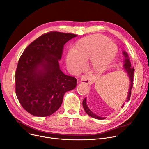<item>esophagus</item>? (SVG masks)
I'll use <instances>...</instances> for the list:
<instances>
[{
  "mask_svg": "<svg viewBox=\"0 0 149 149\" xmlns=\"http://www.w3.org/2000/svg\"><path fill=\"white\" fill-rule=\"evenodd\" d=\"M81 82L84 83V84H91L92 83V81L88 78V76L86 75H83L82 76L81 78Z\"/></svg>",
  "mask_w": 149,
  "mask_h": 149,
  "instance_id": "1",
  "label": "esophagus"
}]
</instances>
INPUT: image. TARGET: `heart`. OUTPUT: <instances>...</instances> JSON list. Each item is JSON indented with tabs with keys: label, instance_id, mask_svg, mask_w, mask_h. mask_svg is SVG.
I'll return each instance as SVG.
<instances>
[{
	"label": "heart",
	"instance_id": "heart-1",
	"mask_svg": "<svg viewBox=\"0 0 149 149\" xmlns=\"http://www.w3.org/2000/svg\"><path fill=\"white\" fill-rule=\"evenodd\" d=\"M117 46L104 35L95 34L84 37L77 42L74 52L67 56V66L73 71H79L83 62L90 59L88 66L91 70L102 71L105 70L114 58Z\"/></svg>",
	"mask_w": 149,
	"mask_h": 149
}]
</instances>
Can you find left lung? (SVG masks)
Masks as SVG:
<instances>
[{
    "instance_id": "1",
    "label": "left lung",
    "mask_w": 149,
    "mask_h": 149,
    "mask_svg": "<svg viewBox=\"0 0 149 149\" xmlns=\"http://www.w3.org/2000/svg\"><path fill=\"white\" fill-rule=\"evenodd\" d=\"M123 54L124 55L125 57V61H124L125 63L123 65V67H124V69L125 70V71H126V72H127L128 78H129L130 81V89H129L128 97H127V102H128L130 99L131 94H132V89L133 84V76H134V67H132V65H131V63H130V59H129V57H128L127 53L125 51H123ZM124 104H123V105L122 106V108H123ZM82 106H83V108H84V109L86 111V112L88 116H90L91 117H92L94 118H96V119H100V120L104 119V118H105V117H102L98 116L96 114H95L94 113H93L90 109H89V108H88V106L86 104V98H84V100H83Z\"/></svg>"
}]
</instances>
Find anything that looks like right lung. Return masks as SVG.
<instances>
[{
	"instance_id": "right-lung-1",
	"label": "right lung",
	"mask_w": 149,
	"mask_h": 149,
	"mask_svg": "<svg viewBox=\"0 0 149 149\" xmlns=\"http://www.w3.org/2000/svg\"><path fill=\"white\" fill-rule=\"evenodd\" d=\"M76 36L49 32L24 51L16 71V94L22 108L31 114H52L61 107L65 93L76 87V79L62 72L58 61L64 45Z\"/></svg>"
}]
</instances>
